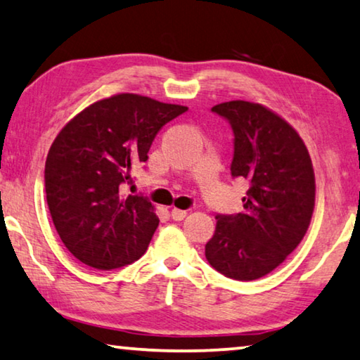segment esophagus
<instances>
[{
    "instance_id": "obj_1",
    "label": "esophagus",
    "mask_w": 360,
    "mask_h": 360,
    "mask_svg": "<svg viewBox=\"0 0 360 360\" xmlns=\"http://www.w3.org/2000/svg\"><path fill=\"white\" fill-rule=\"evenodd\" d=\"M186 214H187L186 210H179V208L171 210V218H173L174 221H182L186 218Z\"/></svg>"
}]
</instances>
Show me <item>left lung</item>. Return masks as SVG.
I'll use <instances>...</instances> for the list:
<instances>
[{
	"label": "left lung",
	"mask_w": 360,
	"mask_h": 360,
	"mask_svg": "<svg viewBox=\"0 0 360 360\" xmlns=\"http://www.w3.org/2000/svg\"><path fill=\"white\" fill-rule=\"evenodd\" d=\"M233 131V178L248 181L237 214L216 216L205 256L236 281L272 272L298 247L311 224L316 178L303 139L292 124L256 102L231 101L211 108Z\"/></svg>",
	"instance_id": "obj_1"
}]
</instances>
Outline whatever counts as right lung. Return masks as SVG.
Returning a JSON list of instances; mask_svg holds the SVG:
<instances>
[{"label":"right lung","mask_w":360,"mask_h":360,"mask_svg":"<svg viewBox=\"0 0 360 360\" xmlns=\"http://www.w3.org/2000/svg\"><path fill=\"white\" fill-rule=\"evenodd\" d=\"M187 107L133 93L101 99L73 117L48 152L44 187L51 218L68 252L110 271L139 259L158 227L153 205L122 195L160 129Z\"/></svg>","instance_id":"right-lung-1"}]
</instances>
